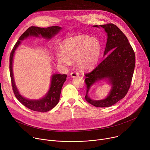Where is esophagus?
Masks as SVG:
<instances>
[{
  "instance_id": "obj_1",
  "label": "esophagus",
  "mask_w": 150,
  "mask_h": 150,
  "mask_svg": "<svg viewBox=\"0 0 150 150\" xmlns=\"http://www.w3.org/2000/svg\"><path fill=\"white\" fill-rule=\"evenodd\" d=\"M71 76L72 77H77V76H79V73H77V72H76V71H74V72H71Z\"/></svg>"
}]
</instances>
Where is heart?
<instances>
[{
	"instance_id": "heart-1",
	"label": "heart",
	"mask_w": 150,
	"mask_h": 150,
	"mask_svg": "<svg viewBox=\"0 0 150 150\" xmlns=\"http://www.w3.org/2000/svg\"><path fill=\"white\" fill-rule=\"evenodd\" d=\"M63 54L57 55L59 63L69 66L71 60H77V65L82 69L93 68L98 62L101 52L99 40L85 35L66 39L62 45Z\"/></svg>"
}]
</instances>
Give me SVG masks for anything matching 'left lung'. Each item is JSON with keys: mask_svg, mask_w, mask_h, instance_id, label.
I'll return each mask as SVG.
<instances>
[{"mask_svg": "<svg viewBox=\"0 0 150 150\" xmlns=\"http://www.w3.org/2000/svg\"><path fill=\"white\" fill-rule=\"evenodd\" d=\"M94 27H99L94 25ZM107 34L105 58L92 71L85 74L86 85L85 100L96 107H108L123 99L131 85L135 67L134 51L125 35L113 23L101 25ZM106 79L112 85L111 91L103 100H91L88 96L91 86L96 81Z\"/></svg>", "mask_w": 150, "mask_h": 150, "instance_id": "obj_1", "label": "left lung"}]
</instances>
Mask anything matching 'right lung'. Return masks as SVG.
I'll return each mask as SVG.
<instances>
[{
  "label": "right lung",
  "instance_id": "1",
  "mask_svg": "<svg viewBox=\"0 0 150 150\" xmlns=\"http://www.w3.org/2000/svg\"><path fill=\"white\" fill-rule=\"evenodd\" d=\"M61 27L57 26H52L44 28L38 26H31L26 30L16 43L10 56V73L11 81L13 90L16 98L22 105L28 108L38 112H47L56 107L60 99L61 90L64 83L65 82L67 76L66 74H54L52 76L50 89L46 95L42 99L38 100H30L22 96L16 86L13 73V60L15 50L21 44V40H23L28 36L42 37L47 39H51L54 36L61 30Z\"/></svg>",
  "mask_w": 150,
  "mask_h": 150
}]
</instances>
